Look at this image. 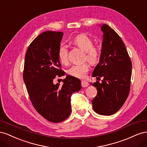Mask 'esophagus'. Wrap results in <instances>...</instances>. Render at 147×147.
<instances>
[{"instance_id":"1","label":"esophagus","mask_w":147,"mask_h":147,"mask_svg":"<svg viewBox=\"0 0 147 147\" xmlns=\"http://www.w3.org/2000/svg\"><path fill=\"white\" fill-rule=\"evenodd\" d=\"M81 84H82V86L83 87V88H85V87H87L88 85H89V83L86 80H82L81 82Z\"/></svg>"}]
</instances>
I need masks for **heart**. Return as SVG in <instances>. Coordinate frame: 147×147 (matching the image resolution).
I'll list each match as a JSON object with an SVG mask.
<instances>
[{"label": "heart", "instance_id": "heart-1", "mask_svg": "<svg viewBox=\"0 0 147 147\" xmlns=\"http://www.w3.org/2000/svg\"><path fill=\"white\" fill-rule=\"evenodd\" d=\"M72 42L76 46L81 48L85 52L84 59L92 64H96L99 61L100 53L98 48L93 46L92 40L86 34L77 35L72 40ZM59 61L62 64L68 63V49L64 45H61L57 51ZM90 69V66L87 63L74 65L68 70V74L77 78H83L86 77V73Z\"/></svg>", "mask_w": 147, "mask_h": 147}]
</instances>
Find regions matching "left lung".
Masks as SVG:
<instances>
[{"label": "left lung", "mask_w": 147, "mask_h": 147, "mask_svg": "<svg viewBox=\"0 0 147 147\" xmlns=\"http://www.w3.org/2000/svg\"><path fill=\"white\" fill-rule=\"evenodd\" d=\"M103 41L99 63L92 76L103 80L91 83L97 96L92 100L93 110L102 115H111L121 107L130 91L132 63L124 43L118 34L103 24Z\"/></svg>", "instance_id": "obj_1"}]
</instances>
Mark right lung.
<instances>
[{"instance_id": "add662e5", "label": "right lung", "mask_w": 147, "mask_h": 147, "mask_svg": "<svg viewBox=\"0 0 147 147\" xmlns=\"http://www.w3.org/2000/svg\"><path fill=\"white\" fill-rule=\"evenodd\" d=\"M64 33L47 31L40 34L30 44L25 57L23 80L31 102L38 113L53 123L64 121L70 115L71 96L81 90V82L67 75L63 82L55 84L56 75L65 72L57 56Z\"/></svg>"}]
</instances>
